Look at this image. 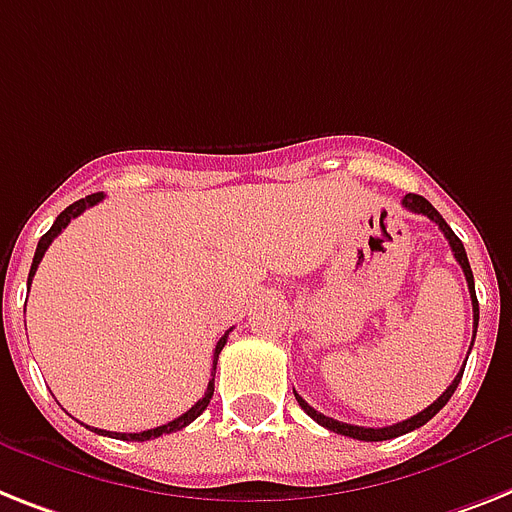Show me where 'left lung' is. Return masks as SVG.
<instances>
[{
  "mask_svg": "<svg viewBox=\"0 0 512 512\" xmlns=\"http://www.w3.org/2000/svg\"><path fill=\"white\" fill-rule=\"evenodd\" d=\"M403 206L408 211H413V214H424V217H429L434 222V225H439V230L445 232L447 243H450V248H453V256L455 261L460 264V269H463V274H466V282H468V293H471V303H474V337H476V327H479V301H476V290H474V272H471V264H468V256H466V248H463V243H460V238L455 235L453 230H450V225H447L445 219H442V214H439L437 209H434L429 201H426L424 196H416V193H408V196L403 198ZM471 345H474V340H471ZM468 361V358H466ZM466 369V366H463ZM463 369H460L458 377L453 379V384L447 387L442 395H439L437 400H434L429 408H424L421 413H416V416L405 418V421H400V424H392V426H382V429H369V426H353V424H342V421H337V418H329L324 416V413H319L316 408H311V405L306 403V400L295 392V400H298V405H301L303 411L308 413V416L314 418L316 424H322L324 429H329V432H337L342 434V437H353V439H363V442H382V439H395L400 437V434H408L413 432V429H418V426H424L429 418L437 416L442 408L447 405V400L453 398L455 387H458L460 377H463Z\"/></svg>",
  "mask_w": 512,
  "mask_h": 512,
  "instance_id": "1",
  "label": "left lung"
}]
</instances>
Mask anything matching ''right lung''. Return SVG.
<instances>
[{"label":"right lung","mask_w":512,"mask_h":512,"mask_svg":"<svg viewBox=\"0 0 512 512\" xmlns=\"http://www.w3.org/2000/svg\"><path fill=\"white\" fill-rule=\"evenodd\" d=\"M101 198H104V193H91V196L80 198V201H75V204H70V206H67V209L62 211V214H59L57 219H54V225L49 227V232H46L44 238L38 240L36 256H33V264H31V274H28V285H31L33 274H36L38 264H41V259H44L46 248L52 246V240L57 238L59 232L65 230L67 225H70V219H75V217H78V214H83V211H86V209H91V206H96V204H99ZM227 335H230V332H225V335L219 337L217 348H214V369H211V377H214V371H217V358H219V353H222V348H225ZM211 395H214V379H209V384H206V392H204V398L198 400V403L193 405V408H190V411H185L183 416H180V418H175V421H170V424H164V426H156V429H149V432H138V434H120V432H104V429H91V426H88V429H91V432H96V434H109V437H114V439H128V442H146V439H154V437H162V434H172V432H177V429H183V426H188L190 421H196V418L201 416V413L206 411V405H209Z\"/></svg>","instance_id":"right-lung-1"}]
</instances>
